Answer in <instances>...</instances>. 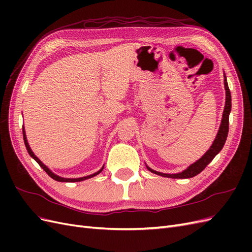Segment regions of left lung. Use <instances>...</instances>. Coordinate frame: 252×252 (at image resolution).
Masks as SVG:
<instances>
[{
    "label": "left lung",
    "mask_w": 252,
    "mask_h": 252,
    "mask_svg": "<svg viewBox=\"0 0 252 252\" xmlns=\"http://www.w3.org/2000/svg\"><path fill=\"white\" fill-rule=\"evenodd\" d=\"M224 85H225V90H226V102H225V108H224V112H223L222 122H220V125L216 139H215V141H213L210 148L207 150V152H206V154L201 158L197 159L195 163L190 165L187 169H185L182 172H179V173H174V174L162 173V172H158V171L151 169L148 166H146L149 171L154 172L158 175H162V177H164V178H171V179L193 178L196 174L202 172L206 168V166H207L212 161L213 158H215L219 154V152L222 150V148L224 147V144L226 142V139H227L228 130H229V113L231 111V94H230L229 87H228V83H227L225 73H224Z\"/></svg>",
    "instance_id": "left-lung-1"
}]
</instances>
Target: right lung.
Here are the masks:
<instances>
[{
	"label": "right lung",
	"instance_id": "obj_1",
	"mask_svg": "<svg viewBox=\"0 0 252 252\" xmlns=\"http://www.w3.org/2000/svg\"><path fill=\"white\" fill-rule=\"evenodd\" d=\"M23 136H24V143H25V146H26V149H27V151H28V154L30 155V157H32V158H34L35 161L37 162V164H39L42 168L45 170V172H46L50 178H52L53 180H56V181H58V182H69V183H71V182H81V181H84V180H87V179H90V178H93V177H95L96 174H98L100 173L102 170H103V168H104V166L102 167V168L98 170L97 172H95V173H94V174H90V175H87V177H83V178H78V179H66V178H61V177H59V175H57V174H55L53 173L48 167L46 166V165H44L40 159H39V158L37 157H35V155L33 154L32 152V148L29 147V144H28V142H27V139H26V133H25V130H24V128H23Z\"/></svg>",
	"mask_w": 252,
	"mask_h": 252
}]
</instances>
